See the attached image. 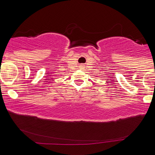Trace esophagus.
<instances>
[{
	"mask_svg": "<svg viewBox=\"0 0 155 155\" xmlns=\"http://www.w3.org/2000/svg\"><path fill=\"white\" fill-rule=\"evenodd\" d=\"M79 68H80V69H83V68H84V65L83 64H81L79 65Z\"/></svg>",
	"mask_w": 155,
	"mask_h": 155,
	"instance_id": "1",
	"label": "esophagus"
}]
</instances>
